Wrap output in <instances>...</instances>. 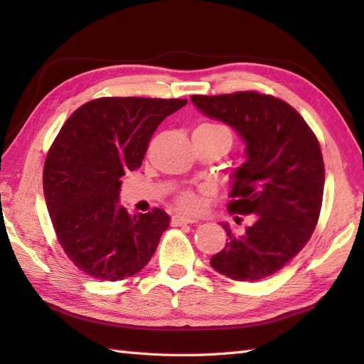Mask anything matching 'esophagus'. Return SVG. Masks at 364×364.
<instances>
[{
  "instance_id": "1",
  "label": "esophagus",
  "mask_w": 364,
  "mask_h": 364,
  "mask_svg": "<svg viewBox=\"0 0 364 364\" xmlns=\"http://www.w3.org/2000/svg\"><path fill=\"white\" fill-rule=\"evenodd\" d=\"M198 222L197 219L188 218V215H181V214H175L172 215V225L173 227H180V225H188V223H196Z\"/></svg>"
}]
</instances>
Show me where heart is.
I'll return each mask as SVG.
<instances>
[{
    "label": "heart",
    "mask_w": 364,
    "mask_h": 364,
    "mask_svg": "<svg viewBox=\"0 0 364 364\" xmlns=\"http://www.w3.org/2000/svg\"><path fill=\"white\" fill-rule=\"evenodd\" d=\"M197 128L210 129V131H219V133H225L227 136L231 137L230 129L227 127L220 125V123L208 122V123H202V125L197 127ZM176 203H178V206L183 208V210H186V211H196V210H198V205H200L197 194H196V192H192V191L181 192V194L178 196V198H176Z\"/></svg>",
    "instance_id": "b5f03b06"
}]
</instances>
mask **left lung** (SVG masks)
<instances>
[{"instance_id":"1","label":"left lung","mask_w":364,"mask_h":364,"mask_svg":"<svg viewBox=\"0 0 364 364\" xmlns=\"http://www.w3.org/2000/svg\"><path fill=\"white\" fill-rule=\"evenodd\" d=\"M206 117L233 128L245 142V161L231 173V214L252 215L211 266L237 282L278 272L310 241L319 219L326 168L321 145L304 117L288 103L258 92L192 95ZM241 218L235 215V222Z\"/></svg>"}]
</instances>
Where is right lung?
I'll use <instances>...</instances> for the list:
<instances>
[{"label":"right lung","mask_w":364,"mask_h":364,"mask_svg":"<svg viewBox=\"0 0 364 364\" xmlns=\"http://www.w3.org/2000/svg\"><path fill=\"white\" fill-rule=\"evenodd\" d=\"M188 100L106 97L78 107L60 128L43 166V194L58 241L84 274L117 282L156 252L170 218L154 208L131 215L119 205L122 176L141 167L167 115Z\"/></svg>","instance_id":"add662e5"}]
</instances>
